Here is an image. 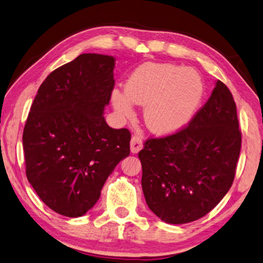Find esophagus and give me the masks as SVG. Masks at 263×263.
<instances>
[{
	"label": "esophagus",
	"mask_w": 263,
	"mask_h": 263,
	"mask_svg": "<svg viewBox=\"0 0 263 263\" xmlns=\"http://www.w3.org/2000/svg\"><path fill=\"white\" fill-rule=\"evenodd\" d=\"M143 147V141L142 138L137 136V135H134L132 137V141H130V151L132 153H138L139 151L142 149Z\"/></svg>",
	"instance_id": "1"
}]
</instances>
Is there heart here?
Segmentation results:
<instances>
[{
    "label": "heart",
    "instance_id": "heart-1",
    "mask_svg": "<svg viewBox=\"0 0 263 263\" xmlns=\"http://www.w3.org/2000/svg\"><path fill=\"white\" fill-rule=\"evenodd\" d=\"M201 80L195 71L172 64L146 63L128 80L125 93L114 91L112 104L121 117H130L133 103L146 106L144 120L155 134L180 129L202 97Z\"/></svg>",
    "mask_w": 263,
    "mask_h": 263
}]
</instances>
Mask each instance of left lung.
I'll return each instance as SVG.
<instances>
[{"mask_svg":"<svg viewBox=\"0 0 263 263\" xmlns=\"http://www.w3.org/2000/svg\"><path fill=\"white\" fill-rule=\"evenodd\" d=\"M241 143L236 104L218 80L188 125L145 141L138 157L148 208L168 224L203 217L232 186Z\"/></svg>","mask_w":263,"mask_h":263,"instance_id":"obj_1","label":"left lung"}]
</instances>
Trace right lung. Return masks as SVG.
<instances>
[{"label":"right lung","mask_w":263,"mask_h":263,"mask_svg":"<svg viewBox=\"0 0 263 263\" xmlns=\"http://www.w3.org/2000/svg\"><path fill=\"white\" fill-rule=\"evenodd\" d=\"M115 58L82 54L40 85L23 129L27 179L52 211L80 217L91 209L118 163L130 133L103 117L115 86Z\"/></svg>","instance_id":"1"}]
</instances>
